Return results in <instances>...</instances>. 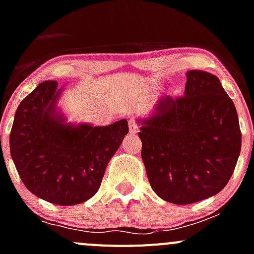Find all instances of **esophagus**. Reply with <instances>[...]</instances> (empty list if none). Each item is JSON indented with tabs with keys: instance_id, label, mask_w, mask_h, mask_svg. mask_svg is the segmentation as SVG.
Segmentation results:
<instances>
[{
	"instance_id": "34e87169",
	"label": "esophagus",
	"mask_w": 254,
	"mask_h": 254,
	"mask_svg": "<svg viewBox=\"0 0 254 254\" xmlns=\"http://www.w3.org/2000/svg\"><path fill=\"white\" fill-rule=\"evenodd\" d=\"M129 127H130V132H131V134H136V132L139 131V125L135 123V120H132V119L130 120Z\"/></svg>"
}]
</instances>
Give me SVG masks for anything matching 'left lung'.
Returning <instances> with one entry per match:
<instances>
[{
    "label": "left lung",
    "instance_id": "left-lung-1",
    "mask_svg": "<svg viewBox=\"0 0 254 254\" xmlns=\"http://www.w3.org/2000/svg\"><path fill=\"white\" fill-rule=\"evenodd\" d=\"M137 124L148 182L160 198L187 205L225 188L242 135L236 107L216 76L187 71L184 96L162 97Z\"/></svg>",
    "mask_w": 254,
    "mask_h": 254
}]
</instances>
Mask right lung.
<instances>
[{"label": "right lung", "instance_id": "obj_1", "mask_svg": "<svg viewBox=\"0 0 254 254\" xmlns=\"http://www.w3.org/2000/svg\"><path fill=\"white\" fill-rule=\"evenodd\" d=\"M64 87L40 83L18 106L9 135L11 156L24 186L63 206L91 199L129 131L127 120L107 127L68 123L58 108Z\"/></svg>", "mask_w": 254, "mask_h": 254}]
</instances>
